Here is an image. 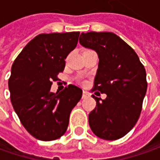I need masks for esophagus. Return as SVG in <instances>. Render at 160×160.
<instances>
[{
	"instance_id": "obj_1",
	"label": "esophagus",
	"mask_w": 160,
	"mask_h": 160,
	"mask_svg": "<svg viewBox=\"0 0 160 160\" xmlns=\"http://www.w3.org/2000/svg\"><path fill=\"white\" fill-rule=\"evenodd\" d=\"M89 96H90V94L88 92H86V91H83V96H82V98H83V99H86V98H88Z\"/></svg>"
}]
</instances>
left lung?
<instances>
[{"instance_id":"obj_1","label":"left lung","mask_w":160,"mask_h":160,"mask_svg":"<svg viewBox=\"0 0 160 160\" xmlns=\"http://www.w3.org/2000/svg\"><path fill=\"white\" fill-rule=\"evenodd\" d=\"M80 44L99 57L93 89L107 98L92 95L96 108L89 125L96 136L113 141L122 138L135 126L147 92L146 71L138 55L119 36L110 32L82 33Z\"/></svg>"}]
</instances>
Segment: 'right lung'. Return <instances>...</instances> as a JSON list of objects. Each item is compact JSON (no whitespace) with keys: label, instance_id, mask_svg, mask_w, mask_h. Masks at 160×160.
<instances>
[{"label":"right lung","instance_id":"obj_1","mask_svg":"<svg viewBox=\"0 0 160 160\" xmlns=\"http://www.w3.org/2000/svg\"><path fill=\"white\" fill-rule=\"evenodd\" d=\"M79 32L41 34L17 57L9 79L10 101L23 126L41 141L61 137L68 126L73 108L83 91L69 84L52 92V82L64 70L65 59L77 44Z\"/></svg>","mask_w":160,"mask_h":160}]
</instances>
